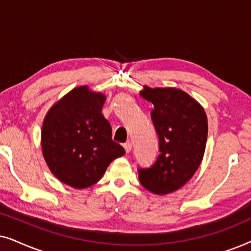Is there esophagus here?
I'll use <instances>...</instances> for the list:
<instances>
[{
	"mask_svg": "<svg viewBox=\"0 0 251 251\" xmlns=\"http://www.w3.org/2000/svg\"><path fill=\"white\" fill-rule=\"evenodd\" d=\"M123 147H125L126 152V153H129L130 151H131V147H132V145H131V143H130V142H126L125 144H123Z\"/></svg>",
	"mask_w": 251,
	"mask_h": 251,
	"instance_id": "obj_1",
	"label": "esophagus"
}]
</instances>
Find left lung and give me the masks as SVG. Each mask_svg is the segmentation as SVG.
<instances>
[{
    "label": "left lung",
    "instance_id": "left-lung-1",
    "mask_svg": "<svg viewBox=\"0 0 251 251\" xmlns=\"http://www.w3.org/2000/svg\"><path fill=\"white\" fill-rule=\"evenodd\" d=\"M140 95L154 106L151 119L160 154L152 166L139 168V181L152 193H171L186 184L200 166L208 136L207 115L179 89L144 87Z\"/></svg>",
    "mask_w": 251,
    "mask_h": 251
}]
</instances>
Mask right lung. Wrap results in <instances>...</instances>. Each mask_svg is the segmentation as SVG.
Instances as JSON below:
<instances>
[{
	"label": "right lung",
	"instance_id": "add662e5",
	"mask_svg": "<svg viewBox=\"0 0 251 251\" xmlns=\"http://www.w3.org/2000/svg\"><path fill=\"white\" fill-rule=\"evenodd\" d=\"M105 96L78 87L54 104L44 119L42 152L51 173L74 188H87L102 177L126 151L112 140L101 114Z\"/></svg>",
	"mask_w": 251,
	"mask_h": 251
}]
</instances>
